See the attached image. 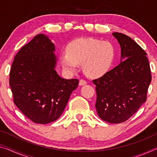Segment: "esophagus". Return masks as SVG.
I'll list each match as a JSON object with an SVG mask.
<instances>
[{
    "label": "esophagus",
    "mask_w": 157,
    "mask_h": 157,
    "mask_svg": "<svg viewBox=\"0 0 157 157\" xmlns=\"http://www.w3.org/2000/svg\"><path fill=\"white\" fill-rule=\"evenodd\" d=\"M86 83H87V82L86 80H84V79H81L79 82V84L80 86H83V85H85Z\"/></svg>",
    "instance_id": "1"
}]
</instances>
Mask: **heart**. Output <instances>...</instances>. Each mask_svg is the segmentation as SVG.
<instances>
[{
    "mask_svg": "<svg viewBox=\"0 0 157 157\" xmlns=\"http://www.w3.org/2000/svg\"><path fill=\"white\" fill-rule=\"evenodd\" d=\"M59 59L66 71H74L82 63L84 72L89 77L102 76L109 70L115 57V49L109 41L94 38H79L70 42Z\"/></svg>",
    "mask_w": 157,
    "mask_h": 157,
    "instance_id": "b5f03b06",
    "label": "heart"
}]
</instances>
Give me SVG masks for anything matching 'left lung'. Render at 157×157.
<instances>
[{
    "label": "left lung",
    "instance_id": "1",
    "mask_svg": "<svg viewBox=\"0 0 157 157\" xmlns=\"http://www.w3.org/2000/svg\"><path fill=\"white\" fill-rule=\"evenodd\" d=\"M112 34L121 46V57L127 59L93 83L96 86L98 116L107 123H120L128 120L147 100L152 75L145 50L125 34Z\"/></svg>",
    "mask_w": 157,
    "mask_h": 157
}]
</instances>
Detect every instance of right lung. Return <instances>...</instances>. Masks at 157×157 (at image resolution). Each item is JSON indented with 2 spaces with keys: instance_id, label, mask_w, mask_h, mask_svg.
Wrapping results in <instances>:
<instances>
[{
  "instance_id": "right-lung-1",
  "label": "right lung",
  "mask_w": 157,
  "mask_h": 157,
  "mask_svg": "<svg viewBox=\"0 0 157 157\" xmlns=\"http://www.w3.org/2000/svg\"><path fill=\"white\" fill-rule=\"evenodd\" d=\"M54 51V44L44 34H37L17 52L10 69L13 101L35 123L57 120L79 84L78 79L59 76Z\"/></svg>"
}]
</instances>
